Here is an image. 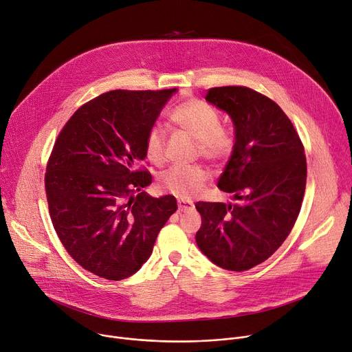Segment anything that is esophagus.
<instances>
[{
	"instance_id": "34e87169",
	"label": "esophagus",
	"mask_w": 352,
	"mask_h": 352,
	"mask_svg": "<svg viewBox=\"0 0 352 352\" xmlns=\"http://www.w3.org/2000/svg\"><path fill=\"white\" fill-rule=\"evenodd\" d=\"M177 206H179V211L182 212H188V211H192L194 210V204L192 201H188V200H177Z\"/></svg>"
}]
</instances>
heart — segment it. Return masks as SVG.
<instances>
[{"label": "heart", "mask_w": 352, "mask_h": 352, "mask_svg": "<svg viewBox=\"0 0 352 352\" xmlns=\"http://www.w3.org/2000/svg\"><path fill=\"white\" fill-rule=\"evenodd\" d=\"M169 122L177 130L186 133L196 142V155L214 164L225 162L235 149V137L232 131L221 126L218 110L201 99H187L176 104ZM145 155L149 162L161 165L165 161L166 138L160 127H151L145 135ZM208 179L201 165L173 166L161 177V186L168 192L180 199H190L199 194Z\"/></svg>", "instance_id": "heart-1"}]
</instances>
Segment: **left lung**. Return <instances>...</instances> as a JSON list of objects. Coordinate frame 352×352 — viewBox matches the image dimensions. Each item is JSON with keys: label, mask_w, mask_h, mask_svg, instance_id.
<instances>
[{"label": "left lung", "mask_w": 352, "mask_h": 352, "mask_svg": "<svg viewBox=\"0 0 352 352\" xmlns=\"http://www.w3.org/2000/svg\"><path fill=\"white\" fill-rule=\"evenodd\" d=\"M206 99L235 124V149L218 188L238 204L199 201L200 250L217 265L246 271L265 261L288 238L303 201V144L283 109L248 87L210 88Z\"/></svg>", "instance_id": "8db88e82"}]
</instances>
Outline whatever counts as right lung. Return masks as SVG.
Instances as JSON below:
<instances>
[{
  "mask_svg": "<svg viewBox=\"0 0 352 352\" xmlns=\"http://www.w3.org/2000/svg\"><path fill=\"white\" fill-rule=\"evenodd\" d=\"M176 89L102 94L61 129L46 166L49 214L68 254L92 274L124 280L149 258L160 230L177 210L155 199L140 161L145 135Z\"/></svg>",
  "mask_w": 352,
  "mask_h": 352,
  "instance_id": "right-lung-1",
  "label": "right lung"
}]
</instances>
